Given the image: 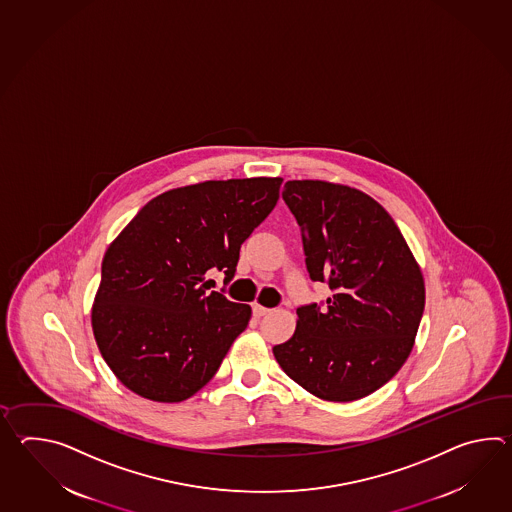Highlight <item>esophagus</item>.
<instances>
[{
    "label": "esophagus",
    "mask_w": 512,
    "mask_h": 512,
    "mask_svg": "<svg viewBox=\"0 0 512 512\" xmlns=\"http://www.w3.org/2000/svg\"><path fill=\"white\" fill-rule=\"evenodd\" d=\"M268 312H270V308L262 307L259 303L253 305V316H255V318H262V316H266Z\"/></svg>",
    "instance_id": "esophagus-1"
}]
</instances>
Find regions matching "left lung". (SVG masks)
<instances>
[{
  "label": "left lung",
  "instance_id": "8db88e82",
  "mask_svg": "<svg viewBox=\"0 0 512 512\" xmlns=\"http://www.w3.org/2000/svg\"><path fill=\"white\" fill-rule=\"evenodd\" d=\"M312 281L329 283L325 307L297 308L294 336L273 347L286 375L329 402L375 393L408 360L424 312V277L395 220L349 185L284 183Z\"/></svg>",
  "mask_w": 512,
  "mask_h": 512
}]
</instances>
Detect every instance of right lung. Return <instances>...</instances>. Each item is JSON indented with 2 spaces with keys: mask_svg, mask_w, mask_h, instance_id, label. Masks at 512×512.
I'll return each mask as SVG.
<instances>
[{
  "mask_svg": "<svg viewBox=\"0 0 512 512\" xmlns=\"http://www.w3.org/2000/svg\"><path fill=\"white\" fill-rule=\"evenodd\" d=\"M283 178L209 180L152 198L104 253L91 329L104 362L139 397L182 402L215 376L250 305L207 294L233 279L240 246L272 213Z\"/></svg>",
  "mask_w": 512,
  "mask_h": 512,
  "instance_id": "1",
  "label": "right lung"
}]
</instances>
